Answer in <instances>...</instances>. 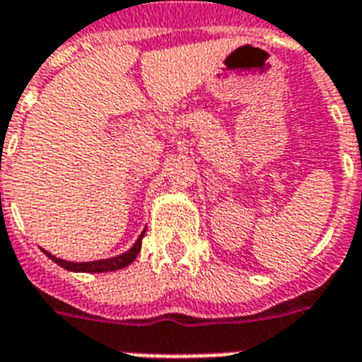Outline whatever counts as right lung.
<instances>
[{"label":"right lung","instance_id":"right-lung-1","mask_svg":"<svg viewBox=\"0 0 362 362\" xmlns=\"http://www.w3.org/2000/svg\"><path fill=\"white\" fill-rule=\"evenodd\" d=\"M145 236V230L139 234V238L136 240V243L132 245L126 253L117 255V257H111V259H100V260H90V262H69V260L64 259H56L54 255H50L49 251H45L43 253L49 257L50 260H54L56 264L62 266V268H66L69 272H86V274H100V272H115L120 270V268H126L128 264H132L134 260H136L137 253H139V249H141V240Z\"/></svg>","mask_w":362,"mask_h":362}]
</instances>
